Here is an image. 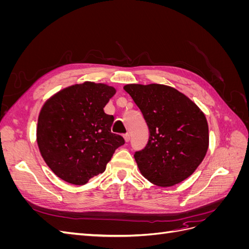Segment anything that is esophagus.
Segmentation results:
<instances>
[{
    "mask_svg": "<svg viewBox=\"0 0 249 249\" xmlns=\"http://www.w3.org/2000/svg\"><path fill=\"white\" fill-rule=\"evenodd\" d=\"M124 139L125 142H129L130 141V135L129 134H124Z\"/></svg>",
    "mask_w": 249,
    "mask_h": 249,
    "instance_id": "34e87169",
    "label": "esophagus"
}]
</instances>
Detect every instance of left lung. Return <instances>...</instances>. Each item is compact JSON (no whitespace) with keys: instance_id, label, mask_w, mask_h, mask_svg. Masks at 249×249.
<instances>
[{"instance_id":"left-lung-1","label":"left lung","mask_w":249,"mask_h":249,"mask_svg":"<svg viewBox=\"0 0 249 249\" xmlns=\"http://www.w3.org/2000/svg\"><path fill=\"white\" fill-rule=\"evenodd\" d=\"M140 109L149 136L144 148L134 154L141 175L161 187L189 178L209 146L206 116L190 99L161 84L124 87Z\"/></svg>"}]
</instances>
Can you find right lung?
<instances>
[{
  "mask_svg": "<svg viewBox=\"0 0 249 249\" xmlns=\"http://www.w3.org/2000/svg\"><path fill=\"white\" fill-rule=\"evenodd\" d=\"M115 89L84 82L53 95L42 106L37 144L44 162L65 182L85 185L106 169L124 139L111 133L114 117L104 108Z\"/></svg>",
  "mask_w": 249,
  "mask_h": 249,
  "instance_id": "add662e5",
  "label": "right lung"
}]
</instances>
